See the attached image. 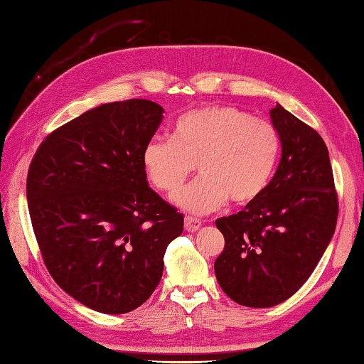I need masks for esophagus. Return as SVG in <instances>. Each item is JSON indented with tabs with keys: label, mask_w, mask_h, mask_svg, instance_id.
<instances>
[{
	"label": "esophagus",
	"mask_w": 364,
	"mask_h": 364,
	"mask_svg": "<svg viewBox=\"0 0 364 364\" xmlns=\"http://www.w3.org/2000/svg\"><path fill=\"white\" fill-rule=\"evenodd\" d=\"M183 225L188 232H195L199 228H201V221H199L198 218H193V217H185Z\"/></svg>",
	"instance_id": "34e87169"
}]
</instances>
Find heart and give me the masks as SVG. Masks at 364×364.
I'll use <instances>...</instances> for the list:
<instances>
[{
    "label": "heart",
    "mask_w": 364,
    "mask_h": 364,
    "mask_svg": "<svg viewBox=\"0 0 364 364\" xmlns=\"http://www.w3.org/2000/svg\"><path fill=\"white\" fill-rule=\"evenodd\" d=\"M279 136L270 121L231 105H204L176 119L171 139L154 138L141 154L155 190L174 195L196 165L199 177L176 196L191 213L220 209L228 199L247 205L262 195L275 171Z\"/></svg>",
    "instance_id": "obj_1"
}]
</instances>
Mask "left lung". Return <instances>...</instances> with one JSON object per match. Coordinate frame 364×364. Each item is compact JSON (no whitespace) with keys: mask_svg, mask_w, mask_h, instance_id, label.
<instances>
[{"mask_svg":"<svg viewBox=\"0 0 364 364\" xmlns=\"http://www.w3.org/2000/svg\"><path fill=\"white\" fill-rule=\"evenodd\" d=\"M281 141L275 176L256 201L215 225L225 250L215 277L225 294L250 308H270L306 283L335 234L338 195L322 136L277 103Z\"/></svg>","mask_w":364,"mask_h":364,"instance_id":"left-lung-1","label":"left lung"}]
</instances>
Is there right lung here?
<instances>
[{
    "label": "right lung",
    "mask_w": 364,
    "mask_h": 364,
    "mask_svg": "<svg viewBox=\"0 0 364 364\" xmlns=\"http://www.w3.org/2000/svg\"><path fill=\"white\" fill-rule=\"evenodd\" d=\"M163 117L155 102L103 103L51 132L26 177L29 217L56 284L85 306L124 314L149 299L183 215L141 163Z\"/></svg>",
    "instance_id": "right-lung-1"
}]
</instances>
